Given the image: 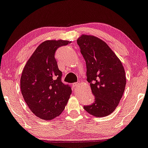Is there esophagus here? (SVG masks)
Wrapping results in <instances>:
<instances>
[{
    "instance_id": "34e87169",
    "label": "esophagus",
    "mask_w": 148,
    "mask_h": 148,
    "mask_svg": "<svg viewBox=\"0 0 148 148\" xmlns=\"http://www.w3.org/2000/svg\"><path fill=\"white\" fill-rule=\"evenodd\" d=\"M79 83L77 82V83H73V85H72V86H73V89H76L78 87H79Z\"/></svg>"
}]
</instances>
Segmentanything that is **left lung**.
I'll use <instances>...</instances> for the list:
<instances>
[{
  "label": "left lung",
  "mask_w": 148,
  "mask_h": 148,
  "mask_svg": "<svg viewBox=\"0 0 148 148\" xmlns=\"http://www.w3.org/2000/svg\"><path fill=\"white\" fill-rule=\"evenodd\" d=\"M77 41L86 63L87 80L95 97L93 104L84 108L97 117L108 116L117 107L125 90L126 78L123 65L100 38L82 35Z\"/></svg>",
  "instance_id": "left-lung-1"
}]
</instances>
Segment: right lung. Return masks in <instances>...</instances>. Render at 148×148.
<instances>
[{
	"instance_id": "1",
	"label": "right lung",
	"mask_w": 148,
	"mask_h": 148,
	"mask_svg": "<svg viewBox=\"0 0 148 148\" xmlns=\"http://www.w3.org/2000/svg\"><path fill=\"white\" fill-rule=\"evenodd\" d=\"M68 40H49L38 46L27 61L21 77L25 102L38 118L50 121L62 113L71 94V88L61 81L55 53Z\"/></svg>"
}]
</instances>
